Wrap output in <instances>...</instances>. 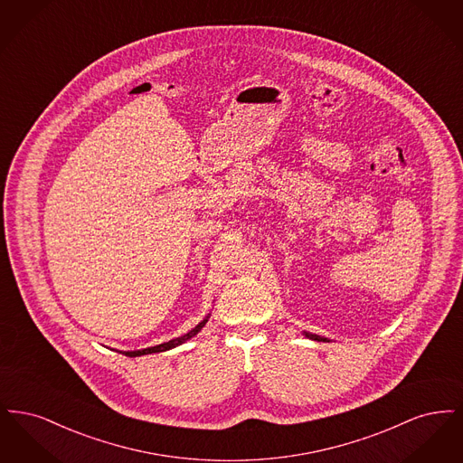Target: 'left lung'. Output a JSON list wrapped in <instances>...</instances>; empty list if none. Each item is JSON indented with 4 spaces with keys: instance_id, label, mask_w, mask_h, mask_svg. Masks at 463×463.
I'll use <instances>...</instances> for the list:
<instances>
[{
    "instance_id": "left-lung-1",
    "label": "left lung",
    "mask_w": 463,
    "mask_h": 463,
    "mask_svg": "<svg viewBox=\"0 0 463 463\" xmlns=\"http://www.w3.org/2000/svg\"><path fill=\"white\" fill-rule=\"evenodd\" d=\"M308 338H312V340H323V342H326V338H321V336H317V335H312V333H306Z\"/></svg>"
}]
</instances>
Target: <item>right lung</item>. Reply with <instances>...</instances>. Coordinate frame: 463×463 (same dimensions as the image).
<instances>
[{"instance_id":"right-lung-1","label":"right lung","mask_w":463,"mask_h":463,"mask_svg":"<svg viewBox=\"0 0 463 463\" xmlns=\"http://www.w3.org/2000/svg\"><path fill=\"white\" fill-rule=\"evenodd\" d=\"M208 319H204V321H201L198 326L194 328V330L189 331V333H185L184 336H178V338H174V340H170V342H166V344H161V345H156V347H149V349H142V351H133V353H123L125 355H130V357H137V355H146V354H155V353H165V351H170V349H174L176 345H180V344H184L185 340H189V338H193L196 333H198L203 326H204V323H206Z\"/></svg>"}]
</instances>
